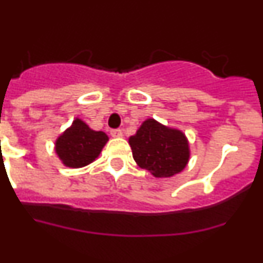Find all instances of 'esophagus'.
Masks as SVG:
<instances>
[{
	"instance_id": "obj_1",
	"label": "esophagus",
	"mask_w": 263,
	"mask_h": 263,
	"mask_svg": "<svg viewBox=\"0 0 263 263\" xmlns=\"http://www.w3.org/2000/svg\"><path fill=\"white\" fill-rule=\"evenodd\" d=\"M110 135L114 139H119V137L123 136V132H122V129H111Z\"/></svg>"
}]
</instances>
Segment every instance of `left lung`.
Masks as SVG:
<instances>
[{
    "mask_svg": "<svg viewBox=\"0 0 263 263\" xmlns=\"http://www.w3.org/2000/svg\"><path fill=\"white\" fill-rule=\"evenodd\" d=\"M135 162L157 178L182 172L190 159V146L182 131L164 126L153 118L142 122L128 139Z\"/></svg>",
    "mask_w": 263,
    "mask_h": 263,
    "instance_id": "1",
    "label": "left lung"
}]
</instances>
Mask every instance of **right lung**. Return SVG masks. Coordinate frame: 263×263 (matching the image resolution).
<instances>
[{
    "instance_id": "1",
    "label": "right lung",
    "mask_w": 263,
    "mask_h": 263,
    "mask_svg": "<svg viewBox=\"0 0 263 263\" xmlns=\"http://www.w3.org/2000/svg\"><path fill=\"white\" fill-rule=\"evenodd\" d=\"M109 141L105 132L90 128L82 119L76 118L55 141V153L65 167L81 168L92 163Z\"/></svg>"
}]
</instances>
